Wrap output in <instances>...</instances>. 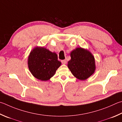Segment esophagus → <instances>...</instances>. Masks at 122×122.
Returning <instances> with one entry per match:
<instances>
[{
  "label": "esophagus",
  "mask_w": 122,
  "mask_h": 122,
  "mask_svg": "<svg viewBox=\"0 0 122 122\" xmlns=\"http://www.w3.org/2000/svg\"><path fill=\"white\" fill-rule=\"evenodd\" d=\"M61 62L62 64H66L67 63V61H66V60H61Z\"/></svg>",
  "instance_id": "34e87169"
}]
</instances>
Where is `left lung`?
I'll list each match as a JSON object with an SVG mask.
<instances>
[{"instance_id":"obj_1","label":"left lung","mask_w":122,"mask_h":122,"mask_svg":"<svg viewBox=\"0 0 122 122\" xmlns=\"http://www.w3.org/2000/svg\"><path fill=\"white\" fill-rule=\"evenodd\" d=\"M70 56L68 67L77 79L86 80L93 74L96 70L95 59L89 51L81 47L76 48L71 52Z\"/></svg>"}]
</instances>
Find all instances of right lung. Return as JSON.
Segmentation results:
<instances>
[{"mask_svg":"<svg viewBox=\"0 0 122 122\" xmlns=\"http://www.w3.org/2000/svg\"><path fill=\"white\" fill-rule=\"evenodd\" d=\"M28 68L35 78L46 81L54 75L61 65L57 55L43 47L34 48L28 56Z\"/></svg>","mask_w":122,"mask_h":122,"instance_id":"right-lung-1","label":"right lung"}]
</instances>
